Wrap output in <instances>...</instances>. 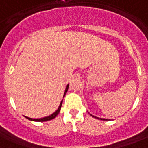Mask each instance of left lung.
Wrapping results in <instances>:
<instances>
[{"mask_svg":"<svg viewBox=\"0 0 148 148\" xmlns=\"http://www.w3.org/2000/svg\"><path fill=\"white\" fill-rule=\"evenodd\" d=\"M90 116H92V117H95V118H96V119L102 120V121H109V120L105 119V118H99V117H95V116H93V115H92V114H90Z\"/></svg>","mask_w":148,"mask_h":148,"instance_id":"8db88e82","label":"left lung"}]
</instances>
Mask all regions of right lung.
<instances>
[{"instance_id": "obj_1", "label": "right lung", "mask_w": 148, "mask_h": 148, "mask_svg": "<svg viewBox=\"0 0 148 148\" xmlns=\"http://www.w3.org/2000/svg\"><path fill=\"white\" fill-rule=\"evenodd\" d=\"M69 84L67 85L66 88H65V90H64V95H63V98L64 97V95H66L67 91H68V89H69ZM62 102H63V100H61V103H60V105H59V107L57 110L55 111L53 114H52L51 115H49V116H47V117H44L42 118H31V117H24L27 118V119L30 120V121H38V122H42V121H50V120L53 119L55 117L58 116V114L60 113V111H61V105H62Z\"/></svg>"}]
</instances>
